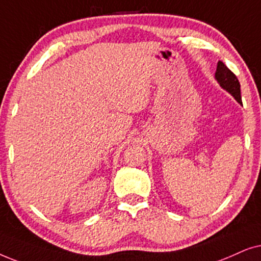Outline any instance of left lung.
<instances>
[{
  "mask_svg": "<svg viewBox=\"0 0 261 261\" xmlns=\"http://www.w3.org/2000/svg\"><path fill=\"white\" fill-rule=\"evenodd\" d=\"M215 79H216V81L218 82V85H220L222 89L227 90L229 94L234 96L236 101L242 105L241 90H240L239 80L227 67H225L223 62L218 61L216 72H215Z\"/></svg>",
  "mask_w": 261,
  "mask_h": 261,
  "instance_id": "1",
  "label": "left lung"
}]
</instances>
